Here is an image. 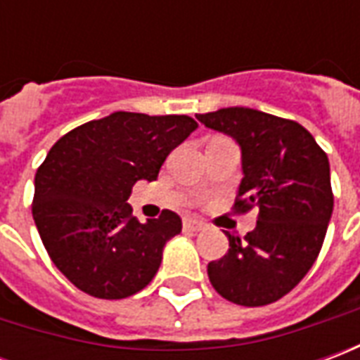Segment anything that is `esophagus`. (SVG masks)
<instances>
[{"label": "esophagus", "instance_id": "34e87169", "mask_svg": "<svg viewBox=\"0 0 360 360\" xmlns=\"http://www.w3.org/2000/svg\"><path fill=\"white\" fill-rule=\"evenodd\" d=\"M183 227H185V231H202L204 224L202 221H198V219L185 218L183 219Z\"/></svg>", "mask_w": 360, "mask_h": 360}]
</instances>
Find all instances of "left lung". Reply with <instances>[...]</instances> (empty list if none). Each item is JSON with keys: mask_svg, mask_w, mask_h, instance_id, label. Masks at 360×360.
<instances>
[{"mask_svg": "<svg viewBox=\"0 0 360 360\" xmlns=\"http://www.w3.org/2000/svg\"><path fill=\"white\" fill-rule=\"evenodd\" d=\"M196 119L241 148L237 210L257 206L245 239L227 233L226 257L208 264L224 299L243 307L278 301L312 268L333 210L330 162L299 123L250 108H221Z\"/></svg>", "mask_w": 360, "mask_h": 360, "instance_id": "8db88e82", "label": "left lung"}]
</instances>
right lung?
Returning <instances> with one entry per match:
<instances>
[{"label": "right lung", "instance_id": "right-lung-1", "mask_svg": "<svg viewBox=\"0 0 360 360\" xmlns=\"http://www.w3.org/2000/svg\"><path fill=\"white\" fill-rule=\"evenodd\" d=\"M198 123L188 115L113 111L61 136L38 167L32 216L51 262L98 299H125L148 285L181 218L164 210L141 224L127 202L136 181L160 167Z\"/></svg>", "mask_w": 360, "mask_h": 360}]
</instances>
